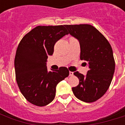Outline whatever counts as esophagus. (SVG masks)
Returning a JSON list of instances; mask_svg holds the SVG:
<instances>
[{"mask_svg": "<svg viewBox=\"0 0 125 125\" xmlns=\"http://www.w3.org/2000/svg\"><path fill=\"white\" fill-rule=\"evenodd\" d=\"M69 75H70V76H73V72H70V73H69Z\"/></svg>", "mask_w": 125, "mask_h": 125, "instance_id": "esophagus-1", "label": "esophagus"}]
</instances>
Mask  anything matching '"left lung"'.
Instances as JSON below:
<instances>
[{
    "label": "left lung",
    "instance_id": "left-lung-1",
    "mask_svg": "<svg viewBox=\"0 0 125 125\" xmlns=\"http://www.w3.org/2000/svg\"><path fill=\"white\" fill-rule=\"evenodd\" d=\"M69 33L79 41L80 60L88 65L87 74L75 72L79 84L72 88L75 96L85 102L100 98L110 86L115 69L113 52L104 36L93 26L87 24L65 25Z\"/></svg>",
    "mask_w": 125,
    "mask_h": 125
}]
</instances>
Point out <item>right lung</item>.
<instances>
[{
	"label": "right lung",
	"instance_id": "right-lung-1",
	"mask_svg": "<svg viewBox=\"0 0 125 125\" xmlns=\"http://www.w3.org/2000/svg\"><path fill=\"white\" fill-rule=\"evenodd\" d=\"M68 34L65 25L37 26L19 44L15 58L16 80L21 92L31 104L43 106L52 102L57 84L69 76L65 67L48 72L46 65L55 43Z\"/></svg>",
	"mask_w": 125,
	"mask_h": 125
}]
</instances>
